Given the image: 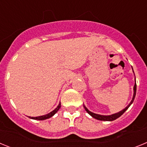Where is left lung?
Masks as SVG:
<instances>
[{
    "label": "left lung",
    "mask_w": 147,
    "mask_h": 147,
    "mask_svg": "<svg viewBox=\"0 0 147 147\" xmlns=\"http://www.w3.org/2000/svg\"><path fill=\"white\" fill-rule=\"evenodd\" d=\"M133 90H134V93H133V97H132V101H131L130 103H129V105H127V107H126L124 109V110H122L121 111H120V112L117 113L113 114V115H99V114H96V113H94L90 112V110H88V109L86 107H85V105H84V107H85V110H86L87 112H88V113L89 114V115H90L92 116V117L94 118V119H97V120L107 121H114V120H115V119H118V118L120 117L121 115L122 114L124 113L125 112V111L127 110V109L129 108V106H130V105H132V102H133V101H134L135 97H136V82L135 83L134 88H133Z\"/></svg>",
    "instance_id": "obj_1"
}]
</instances>
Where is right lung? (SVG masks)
Listing matches in <instances>:
<instances>
[{"mask_svg": "<svg viewBox=\"0 0 147 147\" xmlns=\"http://www.w3.org/2000/svg\"><path fill=\"white\" fill-rule=\"evenodd\" d=\"M60 107H61V104L59 103V105H58L57 107V108L54 109L53 111H51V112L49 113L46 114V115H41V116H37V117H29V118L32 119H34V120H45V119H49V118L52 117L53 115H54V114H55L57 112L58 110H59Z\"/></svg>", "mask_w": 147, "mask_h": 147, "instance_id": "1", "label": "right lung"}]
</instances>
